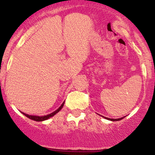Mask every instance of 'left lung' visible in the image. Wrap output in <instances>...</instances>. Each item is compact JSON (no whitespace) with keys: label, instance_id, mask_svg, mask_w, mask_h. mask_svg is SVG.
Masks as SVG:
<instances>
[{"label":"left lung","instance_id":"obj_1","mask_svg":"<svg viewBox=\"0 0 155 155\" xmlns=\"http://www.w3.org/2000/svg\"><path fill=\"white\" fill-rule=\"evenodd\" d=\"M103 117V116H102ZM104 118H106V120H111V121H120V120H122V119L124 118V117H122V118H119V119H111V118H107V117H104Z\"/></svg>","mask_w":155,"mask_h":155}]
</instances>
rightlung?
<instances>
[{"label":"right lung","mask_w":155,"mask_h":155,"mask_svg":"<svg viewBox=\"0 0 155 155\" xmlns=\"http://www.w3.org/2000/svg\"><path fill=\"white\" fill-rule=\"evenodd\" d=\"M64 104H65V102H63V104H62L61 106H60L59 108H58V109L56 110V111H54V112H52V113L49 114H47V115H45V116H41V117H39V116H33V115H29V114H25V113H22L23 114L25 115V116H26L28 118L31 119V120H33L34 121H36V122H41V121H44V120H47L48 119H49L50 117H53L54 114H56L58 112H59L60 110L62 109V108L64 106Z\"/></svg>","instance_id":"right-lung-1"}]
</instances>
